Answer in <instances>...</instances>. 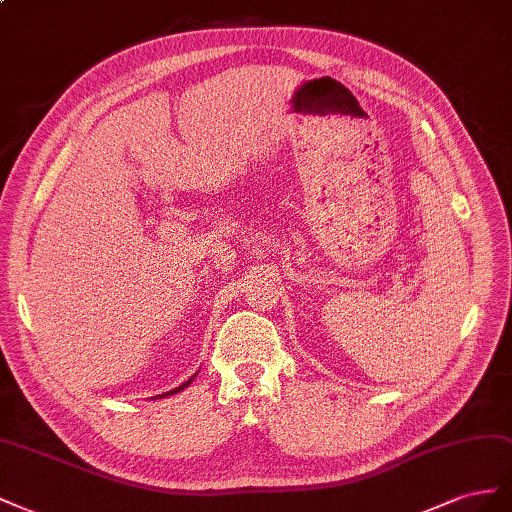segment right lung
Segmentation results:
<instances>
[{
  "label": "right lung",
  "instance_id": "1",
  "mask_svg": "<svg viewBox=\"0 0 512 512\" xmlns=\"http://www.w3.org/2000/svg\"><path fill=\"white\" fill-rule=\"evenodd\" d=\"M195 375H197V373H195ZM195 375H193L191 379H188V382H184L182 386H178V388H173V390H169V392H165V394H158V397H160V399H163V397H169V394H175V392H180V390H184V388H186L188 384H191V382H193V379H195ZM154 399H156V397H154Z\"/></svg>",
  "mask_w": 512,
  "mask_h": 512
}]
</instances>
